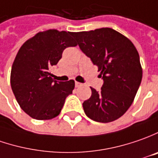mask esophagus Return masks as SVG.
I'll list each match as a JSON object with an SVG mask.
<instances>
[{
    "label": "esophagus",
    "mask_w": 158,
    "mask_h": 158,
    "mask_svg": "<svg viewBox=\"0 0 158 158\" xmlns=\"http://www.w3.org/2000/svg\"><path fill=\"white\" fill-rule=\"evenodd\" d=\"M82 84L81 83H79V82H75V86L76 87H79V86H81Z\"/></svg>",
    "instance_id": "esophagus-1"
}]
</instances>
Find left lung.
I'll use <instances>...</instances> for the list:
<instances>
[{
  "label": "left lung",
  "mask_w": 158,
  "mask_h": 158,
  "mask_svg": "<svg viewBox=\"0 0 158 158\" xmlns=\"http://www.w3.org/2000/svg\"><path fill=\"white\" fill-rule=\"evenodd\" d=\"M80 50L101 71L100 91L83 102L85 114L98 123H110L131 106L143 77L140 57L132 42L116 30L101 28L73 33Z\"/></svg>",
  "instance_id": "left-lung-1"
}]
</instances>
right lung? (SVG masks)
<instances>
[{
	"label": "right lung",
	"instance_id": "right-lung-1",
	"mask_svg": "<svg viewBox=\"0 0 158 158\" xmlns=\"http://www.w3.org/2000/svg\"><path fill=\"white\" fill-rule=\"evenodd\" d=\"M73 32L50 30L39 32L20 48L11 69L10 84L21 108L36 120L59 114L74 80H54L49 73L67 47L76 46Z\"/></svg>",
	"mask_w": 158,
	"mask_h": 158
}]
</instances>
